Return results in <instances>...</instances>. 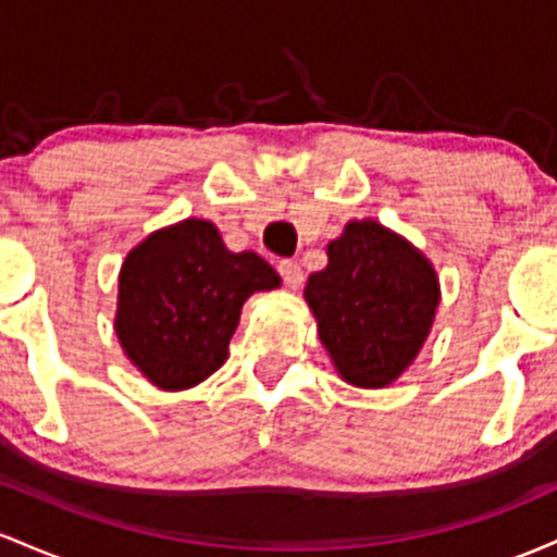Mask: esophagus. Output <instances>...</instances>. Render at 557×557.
Masks as SVG:
<instances>
[{"label":"esophagus","instance_id":"34e87169","mask_svg":"<svg viewBox=\"0 0 557 557\" xmlns=\"http://www.w3.org/2000/svg\"><path fill=\"white\" fill-rule=\"evenodd\" d=\"M278 273H281V278H284V284L289 286V289H299V286H302L305 276H302V268H299L297 260H281L278 262Z\"/></svg>","mask_w":557,"mask_h":557}]
</instances>
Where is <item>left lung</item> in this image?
Instances as JSON below:
<instances>
[{"label": "left lung", "mask_w": 557, "mask_h": 557, "mask_svg": "<svg viewBox=\"0 0 557 557\" xmlns=\"http://www.w3.org/2000/svg\"><path fill=\"white\" fill-rule=\"evenodd\" d=\"M329 262L310 273L305 302L336 373L381 389L413 366L442 302L426 255L373 218L349 221L329 242Z\"/></svg>", "instance_id": "obj_1"}]
</instances>
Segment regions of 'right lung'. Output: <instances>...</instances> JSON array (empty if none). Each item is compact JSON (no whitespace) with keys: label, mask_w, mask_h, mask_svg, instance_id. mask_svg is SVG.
Returning <instances> with one entry per match:
<instances>
[{"label":"right lung","mask_w":557,"mask_h":557,"mask_svg":"<svg viewBox=\"0 0 557 557\" xmlns=\"http://www.w3.org/2000/svg\"><path fill=\"white\" fill-rule=\"evenodd\" d=\"M281 276L255 252H231L205 218L141 239L117 273L115 334L123 352L162 392L197 386L228 358L242 308Z\"/></svg>","instance_id":"1"}]
</instances>
